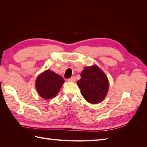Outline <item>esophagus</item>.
Returning a JSON list of instances; mask_svg holds the SVG:
<instances>
[{
	"instance_id": "obj_1",
	"label": "esophagus",
	"mask_w": 147,
	"mask_h": 147,
	"mask_svg": "<svg viewBox=\"0 0 147 147\" xmlns=\"http://www.w3.org/2000/svg\"><path fill=\"white\" fill-rule=\"evenodd\" d=\"M68 81H69V82H75V81H76L75 77H74V76H72L71 78L68 79Z\"/></svg>"
}]
</instances>
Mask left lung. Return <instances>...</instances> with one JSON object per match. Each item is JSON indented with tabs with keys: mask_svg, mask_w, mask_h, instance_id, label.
Masks as SVG:
<instances>
[{
	"mask_svg": "<svg viewBox=\"0 0 147 147\" xmlns=\"http://www.w3.org/2000/svg\"><path fill=\"white\" fill-rule=\"evenodd\" d=\"M82 95L91 104H98L106 97L109 89L108 79L97 65L86 67L77 82Z\"/></svg>",
	"mask_w": 147,
	"mask_h": 147,
	"instance_id": "left-lung-1",
	"label": "left lung"
}]
</instances>
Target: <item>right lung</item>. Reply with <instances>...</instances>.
Returning <instances> with one entry per match:
<instances>
[{"label": "right lung", "instance_id": "add662e5", "mask_svg": "<svg viewBox=\"0 0 147 147\" xmlns=\"http://www.w3.org/2000/svg\"><path fill=\"white\" fill-rule=\"evenodd\" d=\"M64 82L61 76L51 70H47L38 76L35 85L41 97L51 99L57 95Z\"/></svg>", "mask_w": 147, "mask_h": 147}]
</instances>
